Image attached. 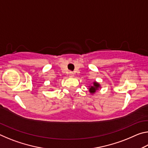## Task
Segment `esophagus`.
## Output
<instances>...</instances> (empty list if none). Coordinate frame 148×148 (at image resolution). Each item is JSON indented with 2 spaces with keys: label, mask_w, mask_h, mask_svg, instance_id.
Here are the masks:
<instances>
[{
  "label": "esophagus",
  "mask_w": 148,
  "mask_h": 148,
  "mask_svg": "<svg viewBox=\"0 0 148 148\" xmlns=\"http://www.w3.org/2000/svg\"><path fill=\"white\" fill-rule=\"evenodd\" d=\"M69 76L71 77H74V73L72 72H69Z\"/></svg>",
  "instance_id": "esophagus-1"
}]
</instances>
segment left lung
Returning a JSON list of instances; mask_svg holds the SVG:
<instances>
[{
    "label": "left lung",
    "mask_w": 148,
    "mask_h": 148,
    "mask_svg": "<svg viewBox=\"0 0 148 148\" xmlns=\"http://www.w3.org/2000/svg\"><path fill=\"white\" fill-rule=\"evenodd\" d=\"M89 91L90 92L91 94H94L97 92V91H98L99 89H101V85L99 84V83L97 82H94L92 83V85L91 86H89Z\"/></svg>",
    "instance_id": "8db88e82"
}]
</instances>
